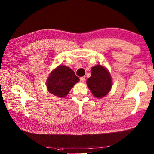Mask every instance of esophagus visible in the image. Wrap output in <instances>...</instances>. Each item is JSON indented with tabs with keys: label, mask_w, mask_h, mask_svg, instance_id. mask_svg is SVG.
<instances>
[{
	"label": "esophagus",
	"mask_w": 154,
	"mask_h": 154,
	"mask_svg": "<svg viewBox=\"0 0 154 154\" xmlns=\"http://www.w3.org/2000/svg\"><path fill=\"white\" fill-rule=\"evenodd\" d=\"M85 81V77H81L80 78V81H81V82H84Z\"/></svg>",
	"instance_id": "obj_1"
}]
</instances>
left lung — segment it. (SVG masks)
<instances>
[{"instance_id": "8db88e82", "label": "left lung", "mask_w": 154, "mask_h": 154, "mask_svg": "<svg viewBox=\"0 0 154 154\" xmlns=\"http://www.w3.org/2000/svg\"><path fill=\"white\" fill-rule=\"evenodd\" d=\"M86 84L95 97L101 99L106 96L112 87V79L108 69L103 65L97 64L91 68V77Z\"/></svg>"}]
</instances>
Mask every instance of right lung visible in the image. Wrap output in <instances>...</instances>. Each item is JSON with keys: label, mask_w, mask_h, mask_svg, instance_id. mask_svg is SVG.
I'll return each instance as SVG.
<instances>
[{"label": "right lung", "mask_w": 154, "mask_h": 154, "mask_svg": "<svg viewBox=\"0 0 154 154\" xmlns=\"http://www.w3.org/2000/svg\"><path fill=\"white\" fill-rule=\"evenodd\" d=\"M79 81L73 70L64 65H59L50 73L46 87L50 94L62 98L66 96L73 86Z\"/></svg>", "instance_id": "obj_1"}]
</instances>
